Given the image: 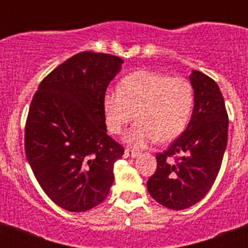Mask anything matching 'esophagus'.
I'll use <instances>...</instances> for the list:
<instances>
[{
    "mask_svg": "<svg viewBox=\"0 0 248 248\" xmlns=\"http://www.w3.org/2000/svg\"><path fill=\"white\" fill-rule=\"evenodd\" d=\"M124 155H125V157H137L138 155H139V153L134 150H130V149H125Z\"/></svg>",
    "mask_w": 248,
    "mask_h": 248,
    "instance_id": "34e87169",
    "label": "esophagus"
}]
</instances>
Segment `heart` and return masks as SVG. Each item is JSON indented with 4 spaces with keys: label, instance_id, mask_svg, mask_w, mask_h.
I'll use <instances>...</instances> for the list:
<instances>
[{
    "label": "heart",
    "instance_id": "heart-1",
    "mask_svg": "<svg viewBox=\"0 0 248 248\" xmlns=\"http://www.w3.org/2000/svg\"><path fill=\"white\" fill-rule=\"evenodd\" d=\"M191 83L181 77L153 71H135L123 78L118 91L103 95L105 124L111 134H122L133 118L124 141L135 149L169 141L185 130L194 108Z\"/></svg>",
    "mask_w": 248,
    "mask_h": 248
}]
</instances>
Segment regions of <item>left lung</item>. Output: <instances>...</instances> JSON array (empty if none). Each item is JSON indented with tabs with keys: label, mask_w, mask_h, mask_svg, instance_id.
Returning <instances> with one entry per match:
<instances>
[{
	"label": "left lung",
	"mask_w": 248,
	"mask_h": 248,
	"mask_svg": "<svg viewBox=\"0 0 248 248\" xmlns=\"http://www.w3.org/2000/svg\"><path fill=\"white\" fill-rule=\"evenodd\" d=\"M189 78L195 95L191 119L171 146L156 155V171L146 183L151 198L171 210L187 209L210 191L227 145L229 117L218 85L199 71Z\"/></svg>",
	"instance_id": "1"
}]
</instances>
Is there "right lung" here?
<instances>
[{
    "label": "right lung",
    "instance_id": "obj_1",
    "mask_svg": "<svg viewBox=\"0 0 248 248\" xmlns=\"http://www.w3.org/2000/svg\"><path fill=\"white\" fill-rule=\"evenodd\" d=\"M122 58L82 52L41 82L28 111L26 156L48 198L84 212L108 196L124 148L107 134L103 95Z\"/></svg>",
    "mask_w": 248,
    "mask_h": 248
}]
</instances>
